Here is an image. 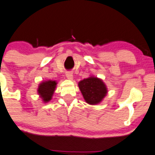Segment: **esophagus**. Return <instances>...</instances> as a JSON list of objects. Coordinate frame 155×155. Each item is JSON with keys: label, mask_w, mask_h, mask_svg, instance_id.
<instances>
[{"label": "esophagus", "mask_w": 155, "mask_h": 155, "mask_svg": "<svg viewBox=\"0 0 155 155\" xmlns=\"http://www.w3.org/2000/svg\"><path fill=\"white\" fill-rule=\"evenodd\" d=\"M66 77L67 78L69 79V80H72V79H73V74H72L71 72H67Z\"/></svg>", "instance_id": "esophagus-1"}]
</instances>
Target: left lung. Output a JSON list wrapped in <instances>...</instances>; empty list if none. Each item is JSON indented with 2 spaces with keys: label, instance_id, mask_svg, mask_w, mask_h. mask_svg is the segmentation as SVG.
I'll use <instances>...</instances> for the list:
<instances>
[{
  "label": "left lung",
  "instance_id": "8db88e82",
  "mask_svg": "<svg viewBox=\"0 0 155 155\" xmlns=\"http://www.w3.org/2000/svg\"><path fill=\"white\" fill-rule=\"evenodd\" d=\"M84 98L89 104L100 103L107 94V87L101 79L90 77L78 83Z\"/></svg>",
  "mask_w": 155,
  "mask_h": 155
}]
</instances>
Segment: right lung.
<instances>
[{
	"mask_svg": "<svg viewBox=\"0 0 155 155\" xmlns=\"http://www.w3.org/2000/svg\"><path fill=\"white\" fill-rule=\"evenodd\" d=\"M56 81H46L45 82H42L39 85L38 89V92L42 100L45 102L49 101L51 100L52 95H53L54 91L56 87Z\"/></svg>",
	"mask_w": 155,
	"mask_h": 155,
	"instance_id": "obj_1",
	"label": "right lung"
}]
</instances>
